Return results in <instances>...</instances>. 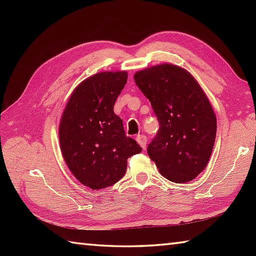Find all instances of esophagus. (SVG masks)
<instances>
[{"label":"esophagus","mask_w":256,"mask_h":256,"mask_svg":"<svg viewBox=\"0 0 256 256\" xmlns=\"http://www.w3.org/2000/svg\"><path fill=\"white\" fill-rule=\"evenodd\" d=\"M136 140H138V143L140 145V148H142L143 150H145L146 143H148V138H146L145 135L140 134V135H138V136H136Z\"/></svg>","instance_id":"34e87169"}]
</instances>
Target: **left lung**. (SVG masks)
I'll list each match as a JSON object with an SVG mask.
<instances>
[{"label":"left lung","instance_id":"left-lung-1","mask_svg":"<svg viewBox=\"0 0 256 256\" xmlns=\"http://www.w3.org/2000/svg\"><path fill=\"white\" fill-rule=\"evenodd\" d=\"M150 100L160 131L148 148L162 176L192 182L208 165L216 134V118L194 76L176 64H162L134 74Z\"/></svg>","mask_w":256,"mask_h":256}]
</instances>
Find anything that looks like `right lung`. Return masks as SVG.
Segmentation results:
<instances>
[{
    "instance_id": "1",
    "label": "right lung",
    "mask_w": 256,
    "mask_h": 256,
    "mask_svg": "<svg viewBox=\"0 0 256 256\" xmlns=\"http://www.w3.org/2000/svg\"><path fill=\"white\" fill-rule=\"evenodd\" d=\"M126 72L96 74L72 91L59 124V143L72 175L94 190L110 187L126 172L128 158L142 152L125 135L113 111Z\"/></svg>"
}]
</instances>
